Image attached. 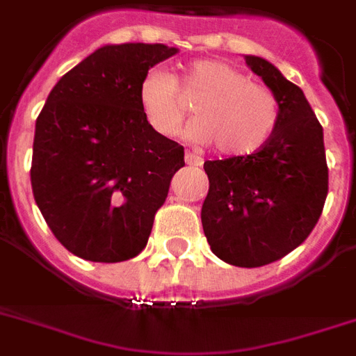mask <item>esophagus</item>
<instances>
[{
	"mask_svg": "<svg viewBox=\"0 0 356 356\" xmlns=\"http://www.w3.org/2000/svg\"><path fill=\"white\" fill-rule=\"evenodd\" d=\"M186 164H188V166H203V159L188 151V153H186Z\"/></svg>",
	"mask_w": 356,
	"mask_h": 356,
	"instance_id": "obj_1",
	"label": "esophagus"
}]
</instances>
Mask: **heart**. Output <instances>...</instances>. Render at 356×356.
<instances>
[{
    "label": "heart",
    "instance_id": "b5f03b06",
    "mask_svg": "<svg viewBox=\"0 0 356 356\" xmlns=\"http://www.w3.org/2000/svg\"><path fill=\"white\" fill-rule=\"evenodd\" d=\"M184 96L181 97L180 94ZM195 102L197 118L190 123L188 138L195 144H214L218 153L245 156L260 151L281 118L279 99L264 85L251 83L231 64L197 58L181 79L164 70H149L138 85V105L145 122L162 136H173Z\"/></svg>",
    "mask_w": 356,
    "mask_h": 356
}]
</instances>
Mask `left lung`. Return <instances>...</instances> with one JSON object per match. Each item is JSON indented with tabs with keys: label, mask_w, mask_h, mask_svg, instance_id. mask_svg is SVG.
<instances>
[{
	"label": "left lung",
	"mask_w": 356,
	"mask_h": 356,
	"mask_svg": "<svg viewBox=\"0 0 356 356\" xmlns=\"http://www.w3.org/2000/svg\"><path fill=\"white\" fill-rule=\"evenodd\" d=\"M245 63L279 99L275 134L260 151L203 164L209 194L201 223L212 253L238 268L281 260L309 238L327 192L323 127L303 90L260 57Z\"/></svg>",
	"instance_id": "left-lung-1"
}]
</instances>
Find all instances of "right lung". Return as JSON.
<instances>
[{"mask_svg":"<svg viewBox=\"0 0 356 356\" xmlns=\"http://www.w3.org/2000/svg\"><path fill=\"white\" fill-rule=\"evenodd\" d=\"M164 44L103 46L63 75L36 118L31 186L75 257L123 262L145 248L184 147L145 122L138 85Z\"/></svg>","mask_w":356,"mask_h":356,"instance_id":"1","label":"right lung"}]
</instances>
